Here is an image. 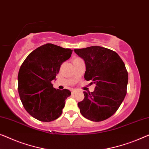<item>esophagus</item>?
Wrapping results in <instances>:
<instances>
[{
	"label": "esophagus",
	"instance_id": "obj_1",
	"mask_svg": "<svg viewBox=\"0 0 149 149\" xmlns=\"http://www.w3.org/2000/svg\"><path fill=\"white\" fill-rule=\"evenodd\" d=\"M75 93H76V91L74 90H72V94H75Z\"/></svg>",
	"mask_w": 149,
	"mask_h": 149
}]
</instances>
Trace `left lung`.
<instances>
[{"instance_id":"left-lung-1","label":"left lung","mask_w":149,"mask_h":149,"mask_svg":"<svg viewBox=\"0 0 149 149\" xmlns=\"http://www.w3.org/2000/svg\"><path fill=\"white\" fill-rule=\"evenodd\" d=\"M85 62L86 81L96 85L93 92L84 91L78 103L80 112L93 122H101L116 113L127 93L128 74L124 62L116 52L101 46L74 49Z\"/></svg>"}]
</instances>
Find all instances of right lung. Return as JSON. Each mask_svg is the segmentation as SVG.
Returning <instances> with one entry per match:
<instances>
[{
    "instance_id": "right-lung-1",
    "label": "right lung",
    "mask_w": 149,
    "mask_h": 149,
    "mask_svg": "<svg viewBox=\"0 0 149 149\" xmlns=\"http://www.w3.org/2000/svg\"><path fill=\"white\" fill-rule=\"evenodd\" d=\"M72 52L70 49L46 44L30 53L21 64L18 74L19 97L25 110L36 119L51 122L61 116L71 92L56 89L52 81Z\"/></svg>"
}]
</instances>
